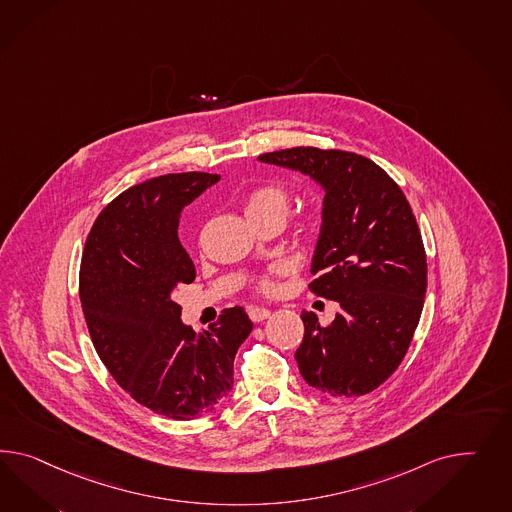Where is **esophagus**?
Masks as SVG:
<instances>
[{
    "label": "esophagus",
    "instance_id": "obj_1",
    "mask_svg": "<svg viewBox=\"0 0 512 512\" xmlns=\"http://www.w3.org/2000/svg\"><path fill=\"white\" fill-rule=\"evenodd\" d=\"M248 315L253 322H263V320L270 317V309H266V307H249Z\"/></svg>",
    "mask_w": 512,
    "mask_h": 512
}]
</instances>
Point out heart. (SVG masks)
I'll return each instance as SVG.
<instances>
[{
    "instance_id": "obj_1",
    "label": "heart",
    "mask_w": 512,
    "mask_h": 512,
    "mask_svg": "<svg viewBox=\"0 0 512 512\" xmlns=\"http://www.w3.org/2000/svg\"><path fill=\"white\" fill-rule=\"evenodd\" d=\"M289 208V194L279 186H259L248 195L244 210L248 220L253 218H279L283 221ZM317 212H311L307 218V225L313 227L317 223Z\"/></svg>"
}]
</instances>
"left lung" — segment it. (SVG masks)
<instances>
[{
	"mask_svg": "<svg viewBox=\"0 0 512 512\" xmlns=\"http://www.w3.org/2000/svg\"><path fill=\"white\" fill-rule=\"evenodd\" d=\"M257 160L324 192L309 291L341 311L328 326L302 313L298 369L332 397L365 395L399 367L423 311L427 257L412 208L382 167L354 152L296 147Z\"/></svg>",
	"mask_w": 512,
	"mask_h": 512,
	"instance_id": "left-lung-1",
	"label": "left lung"
}]
</instances>
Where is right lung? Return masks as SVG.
Masks as SVG:
<instances>
[{
	"mask_svg": "<svg viewBox=\"0 0 512 512\" xmlns=\"http://www.w3.org/2000/svg\"><path fill=\"white\" fill-rule=\"evenodd\" d=\"M218 180L194 171L128 188L100 212L83 249L80 300L100 360L139 404L179 421L231 393L236 350L253 330L246 311L231 307L194 332L171 298L195 279L177 233L182 210Z\"/></svg>",
	"mask_w": 512,
	"mask_h": 512,
	"instance_id": "obj_1",
	"label": "right lung"
}]
</instances>
